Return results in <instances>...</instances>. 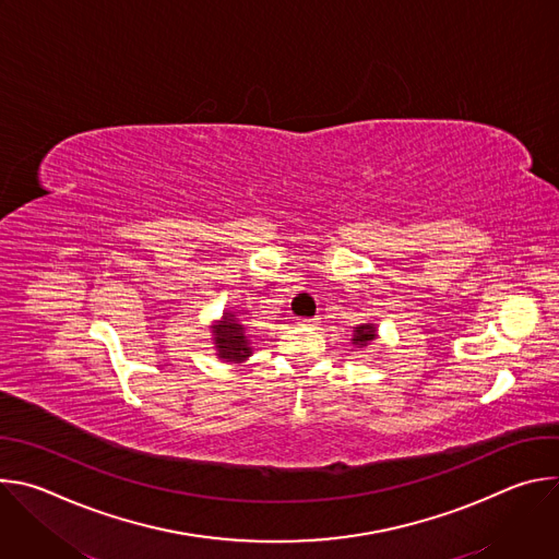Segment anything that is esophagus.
<instances>
[{
  "label": "esophagus",
  "instance_id": "34e87169",
  "mask_svg": "<svg viewBox=\"0 0 559 559\" xmlns=\"http://www.w3.org/2000/svg\"><path fill=\"white\" fill-rule=\"evenodd\" d=\"M298 325L300 328H316L318 325V318H298Z\"/></svg>",
  "mask_w": 559,
  "mask_h": 559
}]
</instances>
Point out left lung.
<instances>
[{"label": "left lung", "instance_id": "8db88e82", "mask_svg": "<svg viewBox=\"0 0 559 559\" xmlns=\"http://www.w3.org/2000/svg\"><path fill=\"white\" fill-rule=\"evenodd\" d=\"M373 338H376V328H373L371 323H365V325L354 328V338H352L354 345L365 347V345H369Z\"/></svg>", "mask_w": 559, "mask_h": 559}]
</instances>
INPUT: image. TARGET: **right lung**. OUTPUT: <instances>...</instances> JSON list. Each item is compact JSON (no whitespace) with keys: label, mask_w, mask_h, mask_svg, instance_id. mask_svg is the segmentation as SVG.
Returning a JSON list of instances; mask_svg holds the SVG:
<instances>
[{"label":"right lung","mask_w":559,"mask_h":559,"mask_svg":"<svg viewBox=\"0 0 559 559\" xmlns=\"http://www.w3.org/2000/svg\"><path fill=\"white\" fill-rule=\"evenodd\" d=\"M216 356L225 362H243L252 356L250 341L246 336V328L236 321V316L225 311L221 321L212 325Z\"/></svg>","instance_id":"1"}]
</instances>
